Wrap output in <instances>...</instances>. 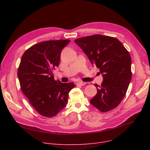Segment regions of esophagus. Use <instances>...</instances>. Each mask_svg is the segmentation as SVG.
Here are the masks:
<instances>
[{
    "instance_id": "esophagus-1",
    "label": "esophagus",
    "mask_w": 150,
    "mask_h": 150,
    "mask_svg": "<svg viewBox=\"0 0 150 150\" xmlns=\"http://www.w3.org/2000/svg\"><path fill=\"white\" fill-rule=\"evenodd\" d=\"M85 84H86V83L83 82V81H79L76 83V84L78 86H84V85H85Z\"/></svg>"
}]
</instances>
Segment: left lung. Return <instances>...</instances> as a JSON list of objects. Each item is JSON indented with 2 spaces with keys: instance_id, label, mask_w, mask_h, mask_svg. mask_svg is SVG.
Masks as SVG:
<instances>
[{
  "instance_id": "obj_1",
  "label": "left lung",
  "mask_w": 150,
  "mask_h": 150,
  "mask_svg": "<svg viewBox=\"0 0 150 150\" xmlns=\"http://www.w3.org/2000/svg\"><path fill=\"white\" fill-rule=\"evenodd\" d=\"M89 59L100 69L103 81L97 88V93L91 103L99 111L108 112L119 105L131 80V58L128 51L117 39L93 35L76 39Z\"/></svg>"
}]
</instances>
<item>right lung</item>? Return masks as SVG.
<instances>
[{
  "label": "right lung",
  "instance_id": "obj_1",
  "mask_svg": "<svg viewBox=\"0 0 150 150\" xmlns=\"http://www.w3.org/2000/svg\"><path fill=\"white\" fill-rule=\"evenodd\" d=\"M69 39L50 40L30 47L23 54L18 70L21 89L31 105L41 115L56 116L66 107L73 83L54 80L53 71L59 66L62 49Z\"/></svg>",
  "mask_w": 150,
  "mask_h": 150
}]
</instances>
